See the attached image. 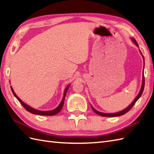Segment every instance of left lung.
Instances as JSON below:
<instances>
[{"instance_id": "1", "label": "left lung", "mask_w": 154, "mask_h": 154, "mask_svg": "<svg viewBox=\"0 0 154 154\" xmlns=\"http://www.w3.org/2000/svg\"><path fill=\"white\" fill-rule=\"evenodd\" d=\"M131 40H132V42H133V43H135V44L138 47H139V45H138V43H137V41L135 40V39L131 38ZM139 51H140V54H142V57H143V60H144V56H143V53H141V51H140V49H139ZM143 72H144V71H143ZM144 88V73H143V81H142V86H141V88H140V92H139V94H138V95L137 96V97L135 98V100H133V101L132 102V103H131V104H130V105L128 106V107H126L125 109H124V110H122V111H121L117 112H115V113H103V112H100V111H97V110H96L95 109H94V108L92 107V105H91V107H92V110H93V111H94V112H95L96 114H97L98 115L101 116H105V117H113V116H122V115H124V114H125L126 112H128L129 111V110L133 107V106L134 105H135V103H136L137 101L138 100H139V98H140V97L141 96L142 94H143V92Z\"/></svg>"}]
</instances>
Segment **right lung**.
I'll use <instances>...</instances> for the list:
<instances>
[{
    "label": "right lung",
    "mask_w": 154,
    "mask_h": 154,
    "mask_svg": "<svg viewBox=\"0 0 154 154\" xmlns=\"http://www.w3.org/2000/svg\"><path fill=\"white\" fill-rule=\"evenodd\" d=\"M69 86L70 85H69L66 88V89L64 90V96H63V98H62V101L60 102V103L59 104V105L58 106V107L57 108H55L53 110H51V111H39V110L35 109H34L32 107H30L29 105H26L21 100L19 99V97L16 95V94H15V93L14 92V90L13 88L11 87V86H10V87H11V91H12L14 96L17 98V100L19 102H20V103L23 106V107H24V108L27 111H29V112L32 113V114H34V115H42V116H53V115H57V114H58L59 112L61 111V109H62L63 105H64V102L65 97H66V92H67V91H68V89L69 88Z\"/></svg>",
    "instance_id": "1"
}]
</instances>
